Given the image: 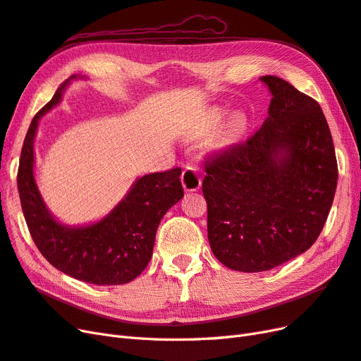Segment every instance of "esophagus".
I'll use <instances>...</instances> for the list:
<instances>
[{"label":"esophagus","instance_id":"1","mask_svg":"<svg viewBox=\"0 0 361 361\" xmlns=\"http://www.w3.org/2000/svg\"><path fill=\"white\" fill-rule=\"evenodd\" d=\"M182 185L185 191H197L202 187V173L195 167H185L182 173Z\"/></svg>","mask_w":361,"mask_h":361}]
</instances>
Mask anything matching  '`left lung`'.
<instances>
[{
    "mask_svg": "<svg viewBox=\"0 0 361 361\" xmlns=\"http://www.w3.org/2000/svg\"><path fill=\"white\" fill-rule=\"evenodd\" d=\"M268 117L244 145L204 164L207 239L227 268L260 272L309 250L337 187V161L319 104L267 75Z\"/></svg>",
    "mask_w": 361,
    "mask_h": 361,
    "instance_id": "obj_1",
    "label": "left lung"
}]
</instances>
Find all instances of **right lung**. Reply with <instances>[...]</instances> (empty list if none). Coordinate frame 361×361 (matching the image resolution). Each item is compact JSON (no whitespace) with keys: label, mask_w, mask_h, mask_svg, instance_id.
I'll list each match as a JSON object with an SVG mask.
<instances>
[{"label":"right lung","mask_w":361,"mask_h":361,"mask_svg":"<svg viewBox=\"0 0 361 361\" xmlns=\"http://www.w3.org/2000/svg\"><path fill=\"white\" fill-rule=\"evenodd\" d=\"M72 75L35 116L24 140L18 191L32 241L52 267L99 286L125 285L147 267L162 216L183 197L180 169L138 178L102 220L87 226L61 224L48 211L35 179V138L39 120L59 105Z\"/></svg>","instance_id":"obj_1"}]
</instances>
